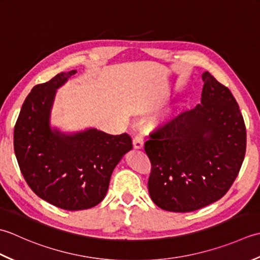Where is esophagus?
Instances as JSON below:
<instances>
[{"instance_id": "34e87169", "label": "esophagus", "mask_w": 260, "mask_h": 260, "mask_svg": "<svg viewBox=\"0 0 260 260\" xmlns=\"http://www.w3.org/2000/svg\"><path fill=\"white\" fill-rule=\"evenodd\" d=\"M134 147L135 149H141L144 147V138H142V134H138L134 139Z\"/></svg>"}]
</instances>
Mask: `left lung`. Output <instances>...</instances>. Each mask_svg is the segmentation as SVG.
I'll use <instances>...</instances> for the list:
<instances>
[{
  "label": "left lung",
  "mask_w": 260,
  "mask_h": 260,
  "mask_svg": "<svg viewBox=\"0 0 260 260\" xmlns=\"http://www.w3.org/2000/svg\"><path fill=\"white\" fill-rule=\"evenodd\" d=\"M201 104L158 126L145 142L148 190L157 206L192 212L220 200L239 174L246 125L234 95L209 72Z\"/></svg>",
  "instance_id": "8db88e82"
}]
</instances>
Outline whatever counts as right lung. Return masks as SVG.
<instances>
[{"instance_id":"obj_1","label":"right lung","mask_w":260,"mask_h":260,"mask_svg":"<svg viewBox=\"0 0 260 260\" xmlns=\"http://www.w3.org/2000/svg\"><path fill=\"white\" fill-rule=\"evenodd\" d=\"M76 71L60 73L36 85L26 96L14 126V152L29 187L47 202L68 211L98 205L108 192L121 158L132 148L128 134L88 129L73 135L51 130L56 89Z\"/></svg>"}]
</instances>
